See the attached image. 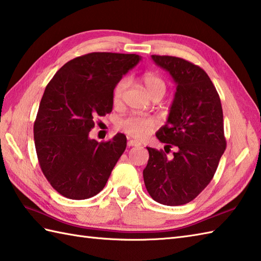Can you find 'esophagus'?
<instances>
[{"label":"esophagus","instance_id":"34e87169","mask_svg":"<svg viewBox=\"0 0 261 261\" xmlns=\"http://www.w3.org/2000/svg\"><path fill=\"white\" fill-rule=\"evenodd\" d=\"M127 146L129 147H136V146H140V144L136 140H129L127 141Z\"/></svg>","mask_w":261,"mask_h":261}]
</instances>
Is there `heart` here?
I'll use <instances>...</instances> for the list:
<instances>
[{
  "instance_id": "1",
  "label": "heart",
  "mask_w": 261,
  "mask_h": 261,
  "mask_svg": "<svg viewBox=\"0 0 261 261\" xmlns=\"http://www.w3.org/2000/svg\"><path fill=\"white\" fill-rule=\"evenodd\" d=\"M142 83L145 85V88L147 89L148 94L150 96L156 93L165 94L166 85L161 76H158L155 73H146L142 75ZM129 86V79L122 78L119 83H117L113 89V101L114 104H119L122 97L124 95V91ZM157 125V122L151 116H145V115H137L132 114L126 117L121 119L117 122V129L120 131L124 132V134L129 135L137 139H142L149 136L152 130L155 129Z\"/></svg>"
}]
</instances>
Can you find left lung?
<instances>
[{
    "instance_id": "8db88e82",
    "label": "left lung",
    "mask_w": 261,
    "mask_h": 261,
    "mask_svg": "<svg viewBox=\"0 0 261 261\" xmlns=\"http://www.w3.org/2000/svg\"><path fill=\"white\" fill-rule=\"evenodd\" d=\"M176 85L166 123L156 132L163 150L147 147L149 160L144 170L148 193L166 206L193 200L217 170L226 148L221 99L211 78L200 66L175 56L151 55Z\"/></svg>"
}]
</instances>
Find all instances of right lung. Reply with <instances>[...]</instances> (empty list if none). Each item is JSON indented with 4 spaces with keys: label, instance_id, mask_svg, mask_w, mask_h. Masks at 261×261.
<instances>
[{
    "label": "right lung",
    "instance_id": "add662e5",
    "mask_svg": "<svg viewBox=\"0 0 261 261\" xmlns=\"http://www.w3.org/2000/svg\"><path fill=\"white\" fill-rule=\"evenodd\" d=\"M141 56L97 52L69 61L46 86L34 124L38 162L60 195L84 200L103 190L126 147V137L97 142L95 119L111 113L113 89Z\"/></svg>",
    "mask_w": 261,
    "mask_h": 261
}]
</instances>
